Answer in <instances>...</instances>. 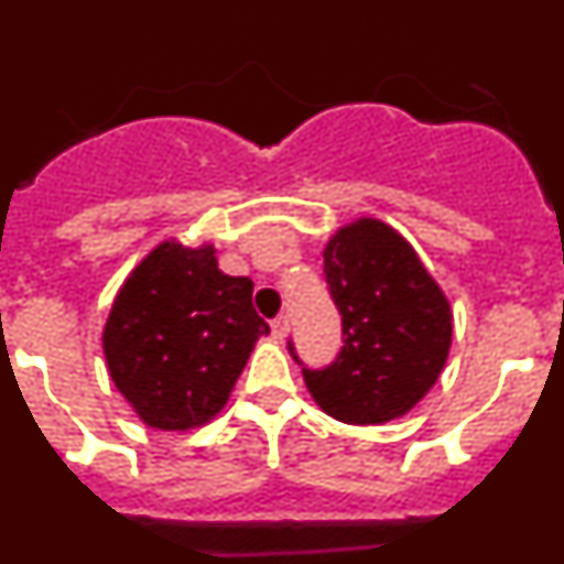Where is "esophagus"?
Wrapping results in <instances>:
<instances>
[{
  "instance_id": "esophagus-1",
  "label": "esophagus",
  "mask_w": 564,
  "mask_h": 564,
  "mask_svg": "<svg viewBox=\"0 0 564 564\" xmlns=\"http://www.w3.org/2000/svg\"><path fill=\"white\" fill-rule=\"evenodd\" d=\"M271 330H273V338H285L288 333V316H276L271 322Z\"/></svg>"
}]
</instances>
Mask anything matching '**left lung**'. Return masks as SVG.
I'll return each mask as SVG.
<instances>
[{"mask_svg":"<svg viewBox=\"0 0 564 564\" xmlns=\"http://www.w3.org/2000/svg\"><path fill=\"white\" fill-rule=\"evenodd\" d=\"M325 282L341 316V350L305 367L307 390L344 423H383L410 412L441 376L452 313L401 234L378 220L341 228L325 248Z\"/></svg>","mask_w":564,"mask_h":564,"instance_id":"obj_1","label":"left lung"}]
</instances>
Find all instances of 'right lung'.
<instances>
[{"mask_svg": "<svg viewBox=\"0 0 564 564\" xmlns=\"http://www.w3.org/2000/svg\"><path fill=\"white\" fill-rule=\"evenodd\" d=\"M253 282L217 268L214 248L163 242L115 299L104 330L109 376L154 430L200 426L223 410L268 322Z\"/></svg>", "mask_w": 564, "mask_h": 564, "instance_id": "add662e5", "label": "right lung"}]
</instances>
